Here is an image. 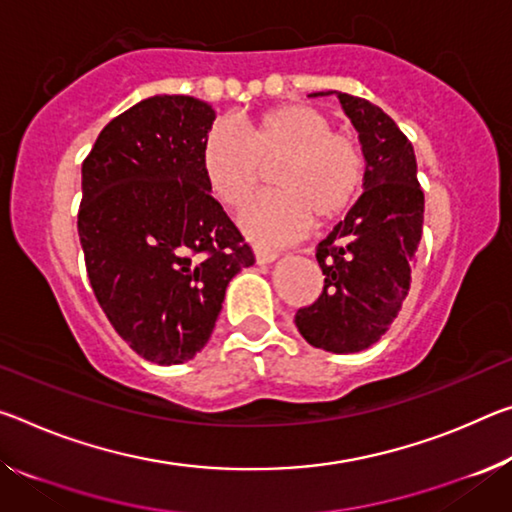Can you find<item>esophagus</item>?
I'll use <instances>...</instances> for the list:
<instances>
[{"label":"esophagus","instance_id":"34e87169","mask_svg":"<svg viewBox=\"0 0 512 512\" xmlns=\"http://www.w3.org/2000/svg\"><path fill=\"white\" fill-rule=\"evenodd\" d=\"M255 259H257V264H271L278 259V253H275V250H266V248H255Z\"/></svg>","mask_w":512,"mask_h":512}]
</instances>
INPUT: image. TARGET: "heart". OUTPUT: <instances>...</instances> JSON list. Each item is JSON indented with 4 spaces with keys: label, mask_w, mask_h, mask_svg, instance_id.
I'll return each instance as SVG.
<instances>
[{
    "label": "heart",
    "mask_w": 512,
    "mask_h": 512,
    "mask_svg": "<svg viewBox=\"0 0 512 512\" xmlns=\"http://www.w3.org/2000/svg\"><path fill=\"white\" fill-rule=\"evenodd\" d=\"M200 164L214 196L241 207L273 166L266 193L243 209L239 223L262 243H289L312 218L330 223L348 212L362 189L364 157L355 139L335 132L326 113L310 104H280L253 120H221L202 141Z\"/></svg>",
    "instance_id": "1"
}]
</instances>
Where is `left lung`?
<instances>
[{
    "label": "left lung",
    "mask_w": 512,
    "mask_h": 512,
    "mask_svg": "<svg viewBox=\"0 0 512 512\" xmlns=\"http://www.w3.org/2000/svg\"><path fill=\"white\" fill-rule=\"evenodd\" d=\"M337 95L364 154V193L344 221L316 246L323 291L296 312L307 344L330 353H358L376 344L392 326L410 289V273L424 227V191L417 159L387 113L362 97Z\"/></svg>",
    "instance_id": "obj_1"
}]
</instances>
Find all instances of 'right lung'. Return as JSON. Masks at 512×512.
<instances>
[{
	"label": "right lung",
	"instance_id": "right-lung-1",
	"mask_svg": "<svg viewBox=\"0 0 512 512\" xmlns=\"http://www.w3.org/2000/svg\"><path fill=\"white\" fill-rule=\"evenodd\" d=\"M214 118L196 97H148L113 118L81 164L88 280L118 335L157 364L205 348L227 285L255 264L202 173Z\"/></svg>",
	"mask_w": 512,
	"mask_h": 512
}]
</instances>
